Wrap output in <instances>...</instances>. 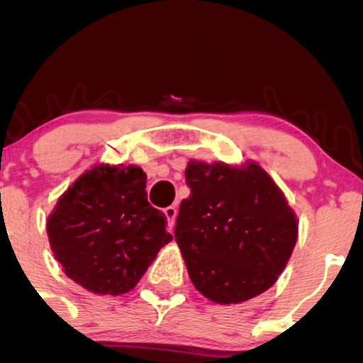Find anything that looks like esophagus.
<instances>
[{"label": "esophagus", "mask_w": 363, "mask_h": 363, "mask_svg": "<svg viewBox=\"0 0 363 363\" xmlns=\"http://www.w3.org/2000/svg\"><path fill=\"white\" fill-rule=\"evenodd\" d=\"M164 215H165V218H167V222H169V227L172 228L174 225H176V216H177V208L176 206H167L164 210Z\"/></svg>", "instance_id": "obj_1"}]
</instances>
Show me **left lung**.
Returning <instances> with one entry per match:
<instances>
[{
    "mask_svg": "<svg viewBox=\"0 0 363 363\" xmlns=\"http://www.w3.org/2000/svg\"><path fill=\"white\" fill-rule=\"evenodd\" d=\"M176 242L196 290L216 303H240L274 285L298 235L277 182L256 162L191 160Z\"/></svg>",
    "mask_w": 363,
    "mask_h": 363,
    "instance_id": "1",
    "label": "left lung"
}]
</instances>
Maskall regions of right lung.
I'll return each mask as SVG.
<instances>
[{
	"label": "right lung",
	"mask_w": 363,
	"mask_h": 363,
	"mask_svg": "<svg viewBox=\"0 0 363 363\" xmlns=\"http://www.w3.org/2000/svg\"><path fill=\"white\" fill-rule=\"evenodd\" d=\"M136 165H94L57 199L48 237L62 272L99 295H121L141 280L172 240L165 215L147 199Z\"/></svg>",
	"instance_id": "right-lung-1"
}]
</instances>
